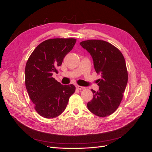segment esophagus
<instances>
[{
	"label": "esophagus",
	"mask_w": 152,
	"mask_h": 152,
	"mask_svg": "<svg viewBox=\"0 0 152 152\" xmlns=\"http://www.w3.org/2000/svg\"><path fill=\"white\" fill-rule=\"evenodd\" d=\"M76 88L79 90H82V89H85L86 87L83 86H76Z\"/></svg>",
	"instance_id": "obj_1"
}]
</instances>
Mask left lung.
Masks as SVG:
<instances>
[{
    "mask_svg": "<svg viewBox=\"0 0 152 152\" xmlns=\"http://www.w3.org/2000/svg\"><path fill=\"white\" fill-rule=\"evenodd\" d=\"M80 44L91 54L96 73L102 76L97 80L99 90H91L93 98L87 103V108L96 115L107 117L117 109L126 89L128 74L125 59L117 48L104 40H88Z\"/></svg>",
    "mask_w": 152,
    "mask_h": 152,
    "instance_id": "8db88e82",
    "label": "left lung"
}]
</instances>
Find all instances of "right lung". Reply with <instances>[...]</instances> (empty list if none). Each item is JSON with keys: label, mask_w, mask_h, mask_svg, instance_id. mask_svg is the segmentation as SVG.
I'll use <instances>...</instances> for the list:
<instances>
[{"label": "right lung", "mask_w": 152, "mask_h": 152, "mask_svg": "<svg viewBox=\"0 0 152 152\" xmlns=\"http://www.w3.org/2000/svg\"><path fill=\"white\" fill-rule=\"evenodd\" d=\"M75 39H53L40 43L29 57L25 67V86L37 113L55 118L63 112L74 85H62L53 77L64 58L73 49Z\"/></svg>", "instance_id": "obj_1"}]
</instances>
